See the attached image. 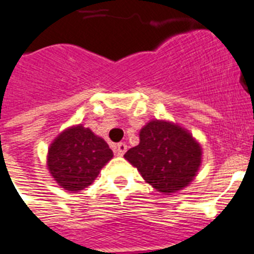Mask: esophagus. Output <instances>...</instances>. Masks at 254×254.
<instances>
[{
    "instance_id": "34e87169",
    "label": "esophagus",
    "mask_w": 254,
    "mask_h": 254,
    "mask_svg": "<svg viewBox=\"0 0 254 254\" xmlns=\"http://www.w3.org/2000/svg\"><path fill=\"white\" fill-rule=\"evenodd\" d=\"M113 148H115V152H116L117 155L123 156L124 154H125V151H127V145L121 142V143H117V145L115 146Z\"/></svg>"
}]
</instances>
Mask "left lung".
<instances>
[{
  "label": "left lung",
  "mask_w": 254,
  "mask_h": 254,
  "mask_svg": "<svg viewBox=\"0 0 254 254\" xmlns=\"http://www.w3.org/2000/svg\"><path fill=\"white\" fill-rule=\"evenodd\" d=\"M124 158L156 190L175 193L194 179L201 166L202 148L177 124L152 120L139 131V145L127 150Z\"/></svg>",
  "instance_id": "8db88e82"
}]
</instances>
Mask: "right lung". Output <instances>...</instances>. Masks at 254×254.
<instances>
[{
    "mask_svg": "<svg viewBox=\"0 0 254 254\" xmlns=\"http://www.w3.org/2000/svg\"><path fill=\"white\" fill-rule=\"evenodd\" d=\"M113 158L103 138L82 125L64 130L48 148V170L65 190L79 191L91 185Z\"/></svg>",
    "mask_w": 254,
    "mask_h": 254,
    "instance_id": "add662e5",
    "label": "right lung"
}]
</instances>
